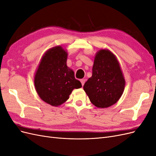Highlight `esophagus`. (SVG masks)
I'll list each match as a JSON object with an SVG mask.
<instances>
[{
  "mask_svg": "<svg viewBox=\"0 0 156 156\" xmlns=\"http://www.w3.org/2000/svg\"><path fill=\"white\" fill-rule=\"evenodd\" d=\"M81 83L82 84V85L83 86L84 83H85V79H81Z\"/></svg>",
  "mask_w": 156,
  "mask_h": 156,
  "instance_id": "1",
  "label": "esophagus"
}]
</instances>
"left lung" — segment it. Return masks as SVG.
<instances>
[{
    "mask_svg": "<svg viewBox=\"0 0 156 156\" xmlns=\"http://www.w3.org/2000/svg\"><path fill=\"white\" fill-rule=\"evenodd\" d=\"M124 87L125 80L115 56L105 49L98 52L92 77L83 87L91 103L99 108L110 107L119 100Z\"/></svg>",
    "mask_w": 156,
    "mask_h": 156,
    "instance_id": "obj_1",
    "label": "left lung"
}]
</instances>
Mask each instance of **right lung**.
<instances>
[{
	"label": "right lung",
	"instance_id": "1",
	"mask_svg": "<svg viewBox=\"0 0 156 156\" xmlns=\"http://www.w3.org/2000/svg\"><path fill=\"white\" fill-rule=\"evenodd\" d=\"M68 54L62 47L51 49L42 57L34 78L35 88L42 100L58 106L69 99L74 88L82 87L66 65Z\"/></svg>",
	"mask_w": 156,
	"mask_h": 156
}]
</instances>
